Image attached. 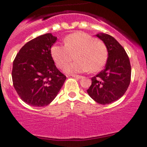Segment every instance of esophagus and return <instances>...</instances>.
Returning a JSON list of instances; mask_svg holds the SVG:
<instances>
[{
	"instance_id": "34e87169",
	"label": "esophagus",
	"mask_w": 147,
	"mask_h": 147,
	"mask_svg": "<svg viewBox=\"0 0 147 147\" xmlns=\"http://www.w3.org/2000/svg\"><path fill=\"white\" fill-rule=\"evenodd\" d=\"M72 77H74V78H76V79H81V78H82V76H80V75H75V74H71V75Z\"/></svg>"
}]
</instances>
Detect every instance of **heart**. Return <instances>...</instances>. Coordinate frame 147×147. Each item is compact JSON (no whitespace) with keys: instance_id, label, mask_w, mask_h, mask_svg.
<instances>
[{"instance_id":"1","label":"heart","mask_w":147,"mask_h":147,"mask_svg":"<svg viewBox=\"0 0 147 147\" xmlns=\"http://www.w3.org/2000/svg\"><path fill=\"white\" fill-rule=\"evenodd\" d=\"M64 45L55 44L51 49V54L59 68L64 67L74 59L75 61L66 66L65 71L68 74L92 73L100 71L107 62L108 50L101 40L84 32H78L67 35Z\"/></svg>"}]
</instances>
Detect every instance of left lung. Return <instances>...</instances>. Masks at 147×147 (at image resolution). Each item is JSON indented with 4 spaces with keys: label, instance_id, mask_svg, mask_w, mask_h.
<instances>
[{
    "label": "left lung",
    "instance_id": "left-lung-1",
    "mask_svg": "<svg viewBox=\"0 0 147 147\" xmlns=\"http://www.w3.org/2000/svg\"><path fill=\"white\" fill-rule=\"evenodd\" d=\"M96 37L107 46L108 58L105 69L91 79L92 84L87 92L97 103L108 105L127 91L131 80L130 62L124 48L114 37L103 33Z\"/></svg>",
    "mask_w": 147,
    "mask_h": 147
}]
</instances>
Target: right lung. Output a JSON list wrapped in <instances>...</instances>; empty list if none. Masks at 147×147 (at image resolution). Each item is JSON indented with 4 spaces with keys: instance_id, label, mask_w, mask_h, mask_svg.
Segmentation results:
<instances>
[{
    "instance_id": "right-lung-1",
    "label": "right lung",
    "mask_w": 147,
    "mask_h": 147,
    "mask_svg": "<svg viewBox=\"0 0 147 147\" xmlns=\"http://www.w3.org/2000/svg\"><path fill=\"white\" fill-rule=\"evenodd\" d=\"M57 38L51 33L30 40L20 49L13 62V85L23 102L44 107L55 98L66 80L57 68L51 48Z\"/></svg>"
}]
</instances>
